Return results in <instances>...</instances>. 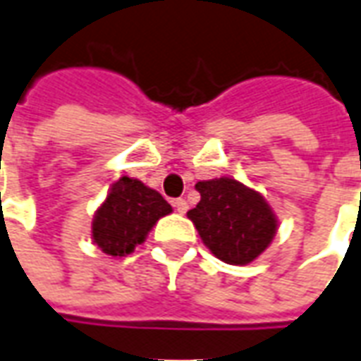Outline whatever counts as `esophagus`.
Masks as SVG:
<instances>
[{"mask_svg": "<svg viewBox=\"0 0 361 361\" xmlns=\"http://www.w3.org/2000/svg\"><path fill=\"white\" fill-rule=\"evenodd\" d=\"M173 207H176V211H178L180 215H183V213H185V211L189 209L188 201H185V199H176V201H173Z\"/></svg>", "mask_w": 361, "mask_h": 361, "instance_id": "esophagus-1", "label": "esophagus"}]
</instances>
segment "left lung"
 Listing matches in <instances>:
<instances>
[{"mask_svg": "<svg viewBox=\"0 0 361 361\" xmlns=\"http://www.w3.org/2000/svg\"><path fill=\"white\" fill-rule=\"evenodd\" d=\"M201 193L188 219L201 240L224 264L246 266L266 252L277 233V216L264 195L234 178L197 181Z\"/></svg>", "mask_w": 361, "mask_h": 361, "instance_id": "left-lung-1", "label": "left lung"}]
</instances>
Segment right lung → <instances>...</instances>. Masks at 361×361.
Returning a JSON list of instances; mask_svg holds the SVG:
<instances>
[{"mask_svg": "<svg viewBox=\"0 0 361 361\" xmlns=\"http://www.w3.org/2000/svg\"><path fill=\"white\" fill-rule=\"evenodd\" d=\"M170 213L172 205L156 189L123 176L111 185L107 197L93 215L92 240L107 256H127Z\"/></svg>", "mask_w": 361, "mask_h": 361, "instance_id": "obj_1", "label": "right lung"}]
</instances>
